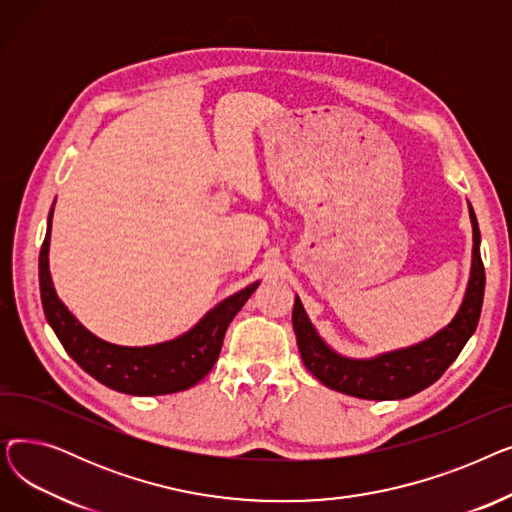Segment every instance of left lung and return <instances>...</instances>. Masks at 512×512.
Instances as JSON below:
<instances>
[{
    "label": "left lung",
    "mask_w": 512,
    "mask_h": 512,
    "mask_svg": "<svg viewBox=\"0 0 512 512\" xmlns=\"http://www.w3.org/2000/svg\"><path fill=\"white\" fill-rule=\"evenodd\" d=\"M469 218L473 226V259L465 299L450 324L432 338L371 359H351L338 355L324 342L307 317L301 299H294L292 328L297 334L301 359L321 384L357 398L400 400L442 378V373L454 363L473 336L481 313L483 290H486V272H483L479 255L481 236L471 205Z\"/></svg>",
    "instance_id": "obj_1"
}]
</instances>
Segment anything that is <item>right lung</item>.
Wrapping results in <instances>:
<instances>
[{
    "mask_svg": "<svg viewBox=\"0 0 512 512\" xmlns=\"http://www.w3.org/2000/svg\"><path fill=\"white\" fill-rule=\"evenodd\" d=\"M51 218L53 207L39 253V288L45 317L66 353L103 386L132 396L172 394L199 384L218 361L230 321L249 301L259 280L215 305L197 321V326L174 340L151 346L105 342L80 324L53 288L49 274Z\"/></svg>",
    "mask_w": 512,
    "mask_h": 512,
    "instance_id": "add662e5",
    "label": "right lung"
}]
</instances>
